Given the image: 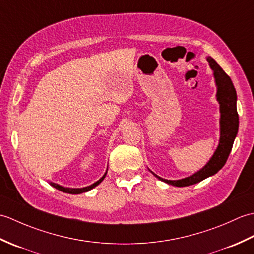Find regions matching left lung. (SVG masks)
Returning <instances> with one entry per match:
<instances>
[{
  "label": "left lung",
  "mask_w": 254,
  "mask_h": 254,
  "mask_svg": "<svg viewBox=\"0 0 254 254\" xmlns=\"http://www.w3.org/2000/svg\"><path fill=\"white\" fill-rule=\"evenodd\" d=\"M207 61L209 63L210 68L214 71L215 82L217 85V100L220 105V139L219 145L213 157L207 163V165L197 171L191 177L185 178L181 180H166L158 176H155L159 180L164 181L168 185L175 187H188L192 186L194 183L204 180L205 178L213 176L217 171L223 168L227 161L230 150L233 148V144L235 137L238 132L239 127V118L237 112V94L231 82L230 77L224 72L217 62L213 58L208 57Z\"/></svg>",
  "instance_id": "8db88e82"
}]
</instances>
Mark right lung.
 I'll use <instances>...</instances> for the list:
<instances>
[{"instance_id": "add662e5", "label": "right lung", "mask_w": 254, "mask_h": 254, "mask_svg": "<svg viewBox=\"0 0 254 254\" xmlns=\"http://www.w3.org/2000/svg\"><path fill=\"white\" fill-rule=\"evenodd\" d=\"M106 175H107V172L106 174L102 176L100 179L97 181V182H95L94 185H91V186H89V187H85V188H82V189H71V188H64V187H61V186H59V185H57V183H53V182H50V185L52 186V187H55L56 189H58V190H60V191H62V192H65V193H69V194H80V193H84V192H87V191H89V190H91V189L93 188H95L96 186H98L99 183L105 179V177H106Z\"/></svg>"}]
</instances>
